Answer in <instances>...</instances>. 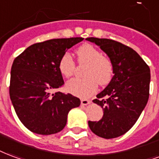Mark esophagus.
Returning a JSON list of instances; mask_svg holds the SVG:
<instances>
[{
  "instance_id": "esophagus-1",
  "label": "esophagus",
  "mask_w": 159,
  "mask_h": 159,
  "mask_svg": "<svg viewBox=\"0 0 159 159\" xmlns=\"http://www.w3.org/2000/svg\"><path fill=\"white\" fill-rule=\"evenodd\" d=\"M91 103V101L87 100V99H81V105L83 106H85V105H88V104Z\"/></svg>"
}]
</instances>
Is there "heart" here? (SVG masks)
<instances>
[{
	"label": "heart",
	"mask_w": 159,
	"mask_h": 159,
	"mask_svg": "<svg viewBox=\"0 0 159 159\" xmlns=\"http://www.w3.org/2000/svg\"><path fill=\"white\" fill-rule=\"evenodd\" d=\"M80 64H86L84 68V78L72 79L66 84L68 92L77 97H91L97 90L98 84L106 85L113 75V63L109 57L103 55L100 50L91 44L81 46L76 51ZM60 74L69 78L75 74V62L70 54L65 53L58 62Z\"/></svg>",
	"instance_id": "1"
}]
</instances>
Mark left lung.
<instances>
[{
	"label": "left lung",
	"mask_w": 159,
	"mask_h": 159,
	"mask_svg": "<svg viewBox=\"0 0 159 159\" xmlns=\"http://www.w3.org/2000/svg\"><path fill=\"white\" fill-rule=\"evenodd\" d=\"M109 57L114 75L103 91L93 100L103 110L99 121H89L94 134L105 139L119 137L129 131L148 103L150 68L135 51L109 39L87 38Z\"/></svg>",
	"instance_id": "left-lung-1"
}]
</instances>
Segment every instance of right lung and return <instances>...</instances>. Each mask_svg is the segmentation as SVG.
Here are the masks:
<instances>
[{
	"label": "right lung",
	"instance_id": "right-lung-1",
	"mask_svg": "<svg viewBox=\"0 0 159 159\" xmlns=\"http://www.w3.org/2000/svg\"><path fill=\"white\" fill-rule=\"evenodd\" d=\"M81 37L52 39L29 46L13 61L9 94L18 119L28 129L39 135L61 131L68 112L80 105L71 94L56 92L64 81L58 62Z\"/></svg>",
	"mask_w": 159,
	"mask_h": 159
}]
</instances>
